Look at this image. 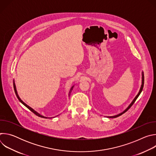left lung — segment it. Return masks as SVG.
<instances>
[{"label": "left lung", "instance_id": "obj_1", "mask_svg": "<svg viewBox=\"0 0 156 156\" xmlns=\"http://www.w3.org/2000/svg\"><path fill=\"white\" fill-rule=\"evenodd\" d=\"M144 74H143V73H142V84H141V88H140V91H139V93H138V94H137V96L135 97V98L133 99V101H132V102L129 104V105L127 107V108L126 109H125L123 112H122V113H120V114H118V115H114V116H110V117H107L108 118H116V117H119V116H120L121 115H122L123 114H124L125 112H126V111L133 105V104L135 103V102L136 101V100L137 99V98H138V96H140V94H141V91H142V90H143V86H144Z\"/></svg>", "mask_w": 156, "mask_h": 156}]
</instances>
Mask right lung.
Masks as SVG:
<instances>
[{"label": "right lung", "mask_w": 156, "mask_h": 156, "mask_svg": "<svg viewBox=\"0 0 156 156\" xmlns=\"http://www.w3.org/2000/svg\"><path fill=\"white\" fill-rule=\"evenodd\" d=\"M73 87H74V86H73L72 87H71V89H70V92H69V95L70 94V93H71V92H72V90H73ZM13 87H14V91H15V94H16V97H17V98L18 99V100L23 104L25 106H26L30 110H31L32 112H33L35 115H36L37 116H38V117H42V118H45V119H47V117H44V116H42V115H41L39 114H38L37 112H36L35 110H34L32 108H31L30 106H28V105H27L24 102H23V101H22L20 98V97L18 96V93H17V91H16V86H15V83H14V81H13Z\"/></svg>", "instance_id": "add662e5"}]
</instances>
